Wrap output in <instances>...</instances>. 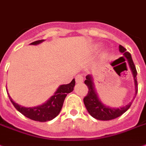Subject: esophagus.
I'll return each mask as SVG.
<instances>
[{
    "label": "esophagus",
    "instance_id": "esophagus-1",
    "mask_svg": "<svg viewBox=\"0 0 146 146\" xmlns=\"http://www.w3.org/2000/svg\"><path fill=\"white\" fill-rule=\"evenodd\" d=\"M83 81V76L81 74H79L76 76V83H81Z\"/></svg>",
    "mask_w": 146,
    "mask_h": 146
}]
</instances>
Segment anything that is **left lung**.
Segmentation results:
<instances>
[{"label":"left lung","mask_w":146,"mask_h":146,"mask_svg":"<svg viewBox=\"0 0 146 146\" xmlns=\"http://www.w3.org/2000/svg\"><path fill=\"white\" fill-rule=\"evenodd\" d=\"M119 51L124 54V58H126L127 61H128L129 66H130L131 71H132L135 82V90H136L135 97H136L137 92H138V86H137V69H136L134 63H133L132 58H131V54L128 52H126V48L120 45L119 46ZM92 79H92L91 75L86 76V80H85V84L88 86V92L87 95L84 98L83 101L88 112L93 118L101 121L112 120V119H115V118H118L122 114H124V112L130 108L132 102L127 104V106H123L120 109L119 108L114 109V108H110L109 106H104V104L101 103V101L99 100V98L97 95V93H96L94 88V83Z\"/></svg>","instance_id":"8db88e82"}]
</instances>
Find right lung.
<instances>
[{
    "label": "right lung",
    "mask_w": 146,
    "mask_h": 146,
    "mask_svg": "<svg viewBox=\"0 0 146 146\" xmlns=\"http://www.w3.org/2000/svg\"><path fill=\"white\" fill-rule=\"evenodd\" d=\"M42 41L43 40H36V41L31 42V44L37 45L40 42H42ZM75 79H73L70 83L61 85L58 88L56 92L54 93V95L48 101L41 106H36V107H23L13 101L9 95V98L14 107L25 117L30 118L31 120L40 121V122H45V121L52 120L59 114L63 106V104H64L66 96L67 94L73 92V87L75 86Z\"/></svg>",
    "instance_id": "1"
}]
</instances>
